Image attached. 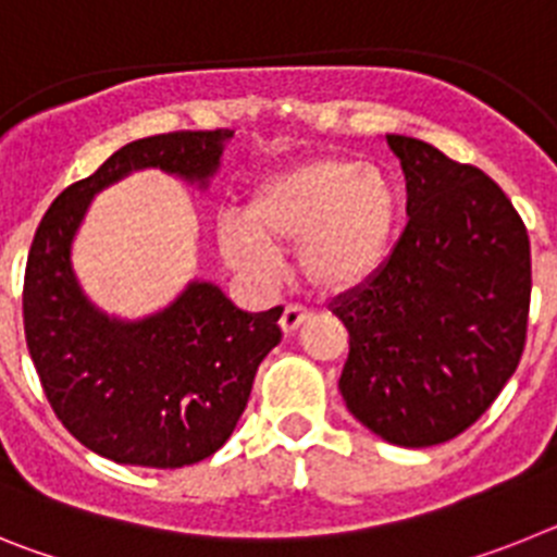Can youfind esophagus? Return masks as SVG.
<instances>
[{"mask_svg":"<svg viewBox=\"0 0 557 557\" xmlns=\"http://www.w3.org/2000/svg\"><path fill=\"white\" fill-rule=\"evenodd\" d=\"M307 321H309V309L298 307V304H287L282 312V321L278 323H282L284 334H295L298 329H301V323H307Z\"/></svg>","mask_w":557,"mask_h":557,"instance_id":"esophagus-1","label":"esophagus"}]
</instances>
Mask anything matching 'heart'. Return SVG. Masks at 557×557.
<instances>
[{
    "label": "heart",
    "mask_w": 557,
    "mask_h": 557,
    "mask_svg": "<svg viewBox=\"0 0 557 557\" xmlns=\"http://www.w3.org/2000/svg\"><path fill=\"white\" fill-rule=\"evenodd\" d=\"M405 223L401 189L359 159L321 156L278 170L250 191L245 223L223 220L220 250L234 270L268 278L275 248L298 245L301 275L323 295L366 287L396 250Z\"/></svg>",
    "instance_id": "1"
}]
</instances>
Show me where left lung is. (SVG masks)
I'll list each match as a JSON object with an SVG mask.
<instances>
[{"label": "left lung", "mask_w": 557, "mask_h": 557, "mask_svg": "<svg viewBox=\"0 0 557 557\" xmlns=\"http://www.w3.org/2000/svg\"><path fill=\"white\" fill-rule=\"evenodd\" d=\"M407 181L391 262L332 312L348 329L339 393L387 444L424 449L469 430L513 376L530 312V239L482 170L387 133Z\"/></svg>", "instance_id": "left-lung-1"}]
</instances>
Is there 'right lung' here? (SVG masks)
I'll return each mask as SVG.
<instances>
[{
	"mask_svg": "<svg viewBox=\"0 0 557 557\" xmlns=\"http://www.w3.org/2000/svg\"><path fill=\"white\" fill-rule=\"evenodd\" d=\"M234 131H178L120 147L44 214L24 273V334L49 405L86 449L145 469L211 457L248 405L256 368L282 343L284 309L245 312L191 278L159 312L127 321L77 282L72 245L91 200L131 172L209 189Z\"/></svg>",
	"mask_w": 557,
	"mask_h": 557,
	"instance_id": "right-lung-1",
	"label": "right lung"
}]
</instances>
